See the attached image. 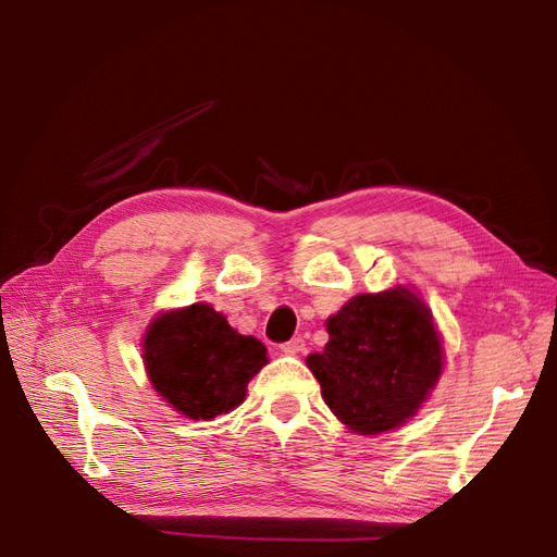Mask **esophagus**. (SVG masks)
Segmentation results:
<instances>
[{
	"label": "esophagus",
	"mask_w": 557,
	"mask_h": 557,
	"mask_svg": "<svg viewBox=\"0 0 557 557\" xmlns=\"http://www.w3.org/2000/svg\"><path fill=\"white\" fill-rule=\"evenodd\" d=\"M281 350L285 352V356H299V352L307 350V344H305V339H301V336H295V339L285 342V344L281 346Z\"/></svg>",
	"instance_id": "esophagus-1"
}]
</instances>
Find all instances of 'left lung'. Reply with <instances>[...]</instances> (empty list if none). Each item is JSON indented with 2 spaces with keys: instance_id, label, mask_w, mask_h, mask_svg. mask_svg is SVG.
Wrapping results in <instances>:
<instances>
[{
  "instance_id": "left-lung-1",
  "label": "left lung",
  "mask_w": 557,
  "mask_h": 557,
  "mask_svg": "<svg viewBox=\"0 0 557 557\" xmlns=\"http://www.w3.org/2000/svg\"><path fill=\"white\" fill-rule=\"evenodd\" d=\"M330 342L307 367L330 411L358 434L401 428L444 372L442 334L413 290L364 293L325 320Z\"/></svg>"
}]
</instances>
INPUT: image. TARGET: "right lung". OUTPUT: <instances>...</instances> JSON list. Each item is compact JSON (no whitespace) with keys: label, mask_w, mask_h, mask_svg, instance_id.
<instances>
[{"label":"right lung","mask_w":557,"mask_h":557,"mask_svg":"<svg viewBox=\"0 0 557 557\" xmlns=\"http://www.w3.org/2000/svg\"><path fill=\"white\" fill-rule=\"evenodd\" d=\"M141 348L153 391L190 420H213L237 409L248 381L269 362L260 339L230 327L207 301L158 313Z\"/></svg>","instance_id":"obj_1"}]
</instances>
